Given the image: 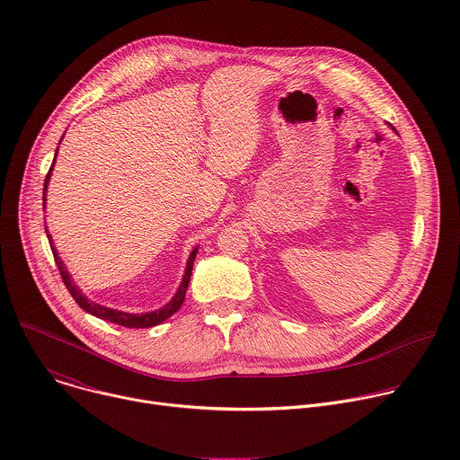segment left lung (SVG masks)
Segmentation results:
<instances>
[{"instance_id": "left-lung-1", "label": "left lung", "mask_w": 460, "mask_h": 460, "mask_svg": "<svg viewBox=\"0 0 460 460\" xmlns=\"http://www.w3.org/2000/svg\"><path fill=\"white\" fill-rule=\"evenodd\" d=\"M391 128H393V127H391ZM393 130H395V128H393Z\"/></svg>"}]
</instances>
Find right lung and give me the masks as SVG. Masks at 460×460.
<instances>
[{
    "label": "right lung",
    "mask_w": 460,
    "mask_h": 460,
    "mask_svg": "<svg viewBox=\"0 0 460 460\" xmlns=\"http://www.w3.org/2000/svg\"><path fill=\"white\" fill-rule=\"evenodd\" d=\"M65 137V135H63ZM61 137V140H63ZM59 140V144H61ZM56 155H58V149H56ZM56 155H54V160H52V165L45 176V183H43V209H45V202H47V187H49V180H50V174H52V167H54V162H56ZM47 233V238H49V243H50V249H52V254H54V260H56V266L59 270V275L63 279V284L65 288L69 289V293L73 295V298L76 300V304L91 313L93 316H98L102 320H107V322H112V323H118V325H123V327H130V330H140V327H153V325H158L162 323L164 320H167L171 314H174L183 300H185V293H187V286H189V280H190V273H192V264H194V258H196V252H199V247H194L189 254V260H187V266H185V273H183V279L180 282V288L176 289L174 296L160 309H155V311H149V313H127V311H118V309H111V307H105L102 304H96L93 300H89L82 289L75 284L71 273L67 271V268H65L63 260L58 256V251L56 247L52 245V236L49 234V231L45 229Z\"/></svg>",
    "instance_id": "1"
}]
</instances>
